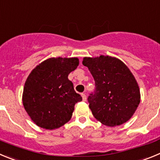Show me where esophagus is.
<instances>
[{"label":"esophagus","mask_w":160,"mask_h":160,"mask_svg":"<svg viewBox=\"0 0 160 160\" xmlns=\"http://www.w3.org/2000/svg\"><path fill=\"white\" fill-rule=\"evenodd\" d=\"M81 96H82V98H83V101H86V100H87V96H86V95L84 94V93H82Z\"/></svg>","instance_id":"1"}]
</instances>
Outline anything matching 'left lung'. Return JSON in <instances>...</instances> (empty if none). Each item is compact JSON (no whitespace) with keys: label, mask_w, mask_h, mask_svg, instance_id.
<instances>
[{"label":"left lung","mask_w":160,"mask_h":160,"mask_svg":"<svg viewBox=\"0 0 160 160\" xmlns=\"http://www.w3.org/2000/svg\"><path fill=\"white\" fill-rule=\"evenodd\" d=\"M83 64L95 80V91L88 97L94 117L110 127L128 121L140 102L139 86L128 68L108 56L84 57Z\"/></svg>","instance_id":"1"}]
</instances>
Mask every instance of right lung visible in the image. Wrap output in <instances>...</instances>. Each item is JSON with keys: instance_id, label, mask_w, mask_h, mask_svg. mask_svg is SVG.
Segmentation results:
<instances>
[{"instance_id": "add662e5", "label": "right lung", "mask_w": 160, "mask_h": 160, "mask_svg": "<svg viewBox=\"0 0 160 160\" xmlns=\"http://www.w3.org/2000/svg\"><path fill=\"white\" fill-rule=\"evenodd\" d=\"M78 64L77 58H50L30 73L24 84L23 104L37 126L52 130L71 119L75 104L82 97L68 77Z\"/></svg>"}]
</instances>
